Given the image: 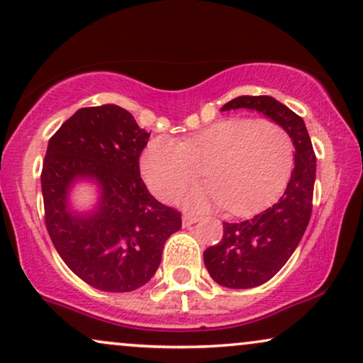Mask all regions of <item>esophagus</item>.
I'll return each mask as SVG.
<instances>
[{
  "label": "esophagus",
  "instance_id": "esophagus-1",
  "mask_svg": "<svg viewBox=\"0 0 363 363\" xmlns=\"http://www.w3.org/2000/svg\"><path fill=\"white\" fill-rule=\"evenodd\" d=\"M196 216L195 215H183V218H182V222H183V227H190V225H193L196 222Z\"/></svg>",
  "mask_w": 363,
  "mask_h": 363
}]
</instances>
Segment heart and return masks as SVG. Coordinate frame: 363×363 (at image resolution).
I'll list each match as a JSON object with an SVG mask.
<instances>
[{
  "instance_id": "obj_1",
  "label": "heart",
  "mask_w": 363,
  "mask_h": 363,
  "mask_svg": "<svg viewBox=\"0 0 363 363\" xmlns=\"http://www.w3.org/2000/svg\"><path fill=\"white\" fill-rule=\"evenodd\" d=\"M294 140L272 120L225 118L177 141L153 138L140 158L141 175L155 195L173 201L200 177L208 185L186 193L183 205H223L233 215L258 208L279 193L294 167Z\"/></svg>"
}]
</instances>
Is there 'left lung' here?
<instances>
[{
  "instance_id": "1",
  "label": "left lung",
  "mask_w": 363,
  "mask_h": 363,
  "mask_svg": "<svg viewBox=\"0 0 363 363\" xmlns=\"http://www.w3.org/2000/svg\"><path fill=\"white\" fill-rule=\"evenodd\" d=\"M248 108L285 126L295 145V167L279 201L242 222H225L223 237L203 252L205 267L216 284L252 289L274 277L295 252L312 215L317 172L312 141L303 120L275 98L238 96L222 111Z\"/></svg>"
}]
</instances>
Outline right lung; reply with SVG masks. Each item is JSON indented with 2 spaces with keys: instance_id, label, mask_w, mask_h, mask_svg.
I'll use <instances>...</instances> for the list:
<instances>
[{
  "instance_id": "1",
  "label": "right lung",
  "mask_w": 363,
  "mask_h": 363,
  "mask_svg": "<svg viewBox=\"0 0 363 363\" xmlns=\"http://www.w3.org/2000/svg\"><path fill=\"white\" fill-rule=\"evenodd\" d=\"M150 133L116 105L88 106L48 141L41 170L45 225L69 270L103 291L143 286L162 262L163 245L182 228V213L155 200L140 177V155ZM78 177H93L102 201L93 216L66 208Z\"/></svg>"
}]
</instances>
